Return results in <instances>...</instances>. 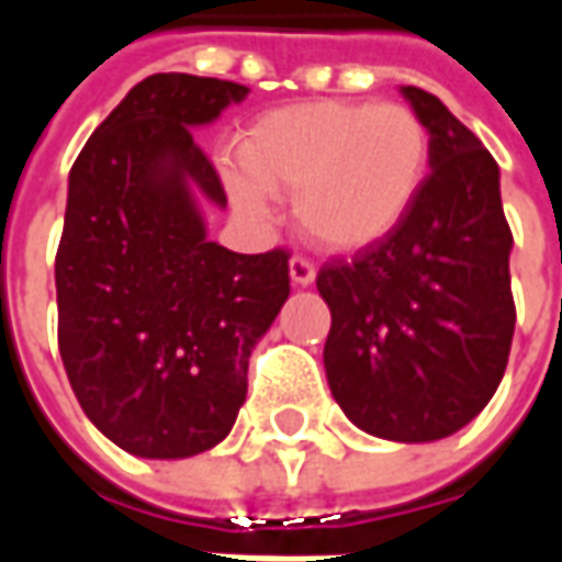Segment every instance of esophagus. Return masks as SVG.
Segmentation results:
<instances>
[{
	"label": "esophagus",
	"instance_id": "obj_1",
	"mask_svg": "<svg viewBox=\"0 0 562 562\" xmlns=\"http://www.w3.org/2000/svg\"><path fill=\"white\" fill-rule=\"evenodd\" d=\"M289 273H292L294 285H310V282L316 280V265L306 256H292V261H289Z\"/></svg>",
	"mask_w": 562,
	"mask_h": 562
}]
</instances>
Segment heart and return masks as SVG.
Listing matches in <instances>:
<instances>
[{
  "instance_id": "b5f03b06",
  "label": "heart",
  "mask_w": 562,
  "mask_h": 562,
  "mask_svg": "<svg viewBox=\"0 0 562 562\" xmlns=\"http://www.w3.org/2000/svg\"><path fill=\"white\" fill-rule=\"evenodd\" d=\"M228 171L237 207L261 216L270 195H292L294 216L316 244L361 249L413 210L430 171V132L397 102H304L270 111Z\"/></svg>"
}]
</instances>
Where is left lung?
Returning a JSON list of instances; mask_svg holds the SVG:
<instances>
[{"label": "left lung", "mask_w": 562, "mask_h": 562, "mask_svg": "<svg viewBox=\"0 0 562 562\" xmlns=\"http://www.w3.org/2000/svg\"><path fill=\"white\" fill-rule=\"evenodd\" d=\"M430 132V173L391 234L328 261L325 370L361 430L434 442L482 413L506 373L515 297L499 168L430 92L403 87Z\"/></svg>", "instance_id": "8db88e82"}]
</instances>
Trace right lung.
Wrapping results in <instances>:
<instances>
[{"instance_id": "add662e5", "label": "right lung", "mask_w": 562, "mask_h": 562, "mask_svg": "<svg viewBox=\"0 0 562 562\" xmlns=\"http://www.w3.org/2000/svg\"><path fill=\"white\" fill-rule=\"evenodd\" d=\"M246 92L149 75L68 173L59 355L87 418L138 458H192L228 436L249 355L289 297V249L244 256L213 244L195 204L225 207V189L189 126Z\"/></svg>"}]
</instances>
